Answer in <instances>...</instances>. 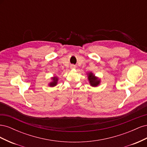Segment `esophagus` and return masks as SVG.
I'll return each instance as SVG.
<instances>
[{
	"mask_svg": "<svg viewBox=\"0 0 147 147\" xmlns=\"http://www.w3.org/2000/svg\"><path fill=\"white\" fill-rule=\"evenodd\" d=\"M75 65H71V68H72V69H74V68H75Z\"/></svg>",
	"mask_w": 147,
	"mask_h": 147,
	"instance_id": "esophagus-1",
	"label": "esophagus"
}]
</instances>
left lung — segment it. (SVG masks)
Segmentation results:
<instances>
[{
	"label": "left lung",
	"mask_w": 147,
	"mask_h": 147,
	"mask_svg": "<svg viewBox=\"0 0 147 147\" xmlns=\"http://www.w3.org/2000/svg\"><path fill=\"white\" fill-rule=\"evenodd\" d=\"M88 78L89 82H90V85L91 86L96 87L99 85L100 80L97 77H96L95 75L93 74V73L92 72L88 73Z\"/></svg>",
	"instance_id": "8db88e82"
}]
</instances>
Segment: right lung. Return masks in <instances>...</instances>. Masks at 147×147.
I'll return each instance as SVG.
<instances>
[{
	"label": "right lung",
	"instance_id": "obj_1",
	"mask_svg": "<svg viewBox=\"0 0 147 147\" xmlns=\"http://www.w3.org/2000/svg\"><path fill=\"white\" fill-rule=\"evenodd\" d=\"M52 79V82L49 83V86L51 87H54L55 86L57 83V81H58V78L57 77H53L51 78Z\"/></svg>",
	"mask_w": 147,
	"mask_h": 147
}]
</instances>
